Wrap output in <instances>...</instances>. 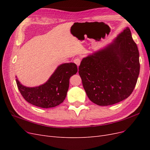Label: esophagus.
I'll return each instance as SVG.
<instances>
[{
    "label": "esophagus",
    "instance_id": "1",
    "mask_svg": "<svg viewBox=\"0 0 150 150\" xmlns=\"http://www.w3.org/2000/svg\"><path fill=\"white\" fill-rule=\"evenodd\" d=\"M74 62L75 63V64H76L77 66H79L80 65V63H81V59L79 58V57L75 58L74 60Z\"/></svg>",
    "mask_w": 150,
    "mask_h": 150
}]
</instances>
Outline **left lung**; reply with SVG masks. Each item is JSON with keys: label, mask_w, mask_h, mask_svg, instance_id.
<instances>
[{"label": "left lung", "mask_w": 150, "mask_h": 150, "mask_svg": "<svg viewBox=\"0 0 150 150\" xmlns=\"http://www.w3.org/2000/svg\"><path fill=\"white\" fill-rule=\"evenodd\" d=\"M139 51L129 28L104 49L83 59L79 74L89 99L99 106L130 96L139 74Z\"/></svg>", "instance_id": "obj_1"}]
</instances>
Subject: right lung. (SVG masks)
Returning <instances> with one entry per match:
<instances>
[{
    "label": "right lung",
    "instance_id": "add662e5",
    "mask_svg": "<svg viewBox=\"0 0 150 150\" xmlns=\"http://www.w3.org/2000/svg\"><path fill=\"white\" fill-rule=\"evenodd\" d=\"M78 72L73 62L59 66L46 83L37 87H26L16 79L18 89L28 103L42 108H54L65 99L69 89V78Z\"/></svg>",
    "mask_w": 150,
    "mask_h": 150
}]
</instances>
